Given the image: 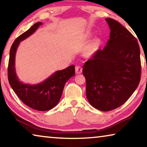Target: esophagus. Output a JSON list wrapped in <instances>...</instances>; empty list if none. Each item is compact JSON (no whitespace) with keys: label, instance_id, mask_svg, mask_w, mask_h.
Here are the masks:
<instances>
[{"label":"esophagus","instance_id":"esophagus-1","mask_svg":"<svg viewBox=\"0 0 147 147\" xmlns=\"http://www.w3.org/2000/svg\"><path fill=\"white\" fill-rule=\"evenodd\" d=\"M75 72L76 74H80L82 72V68L81 66L77 65L75 67Z\"/></svg>","mask_w":147,"mask_h":147}]
</instances>
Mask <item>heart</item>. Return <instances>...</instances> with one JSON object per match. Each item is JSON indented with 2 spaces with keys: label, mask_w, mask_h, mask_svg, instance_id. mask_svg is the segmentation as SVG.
<instances>
[{
  "label": "heart",
  "mask_w": 147,
  "mask_h": 147,
  "mask_svg": "<svg viewBox=\"0 0 147 147\" xmlns=\"http://www.w3.org/2000/svg\"><path fill=\"white\" fill-rule=\"evenodd\" d=\"M91 52H92V48L89 49L88 51V53H91Z\"/></svg>",
  "instance_id": "b5f03b06"
}]
</instances>
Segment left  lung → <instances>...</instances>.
I'll return each mask as SVG.
<instances>
[{
  "label": "left lung",
  "instance_id": "obj_1",
  "mask_svg": "<svg viewBox=\"0 0 147 147\" xmlns=\"http://www.w3.org/2000/svg\"><path fill=\"white\" fill-rule=\"evenodd\" d=\"M109 39L83 66L86 96L94 108L113 110L128 100L141 80L140 49L136 38L115 20L106 19Z\"/></svg>",
  "mask_w": 147,
  "mask_h": 147
}]
</instances>
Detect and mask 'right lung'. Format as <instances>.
<instances>
[{
	"mask_svg": "<svg viewBox=\"0 0 147 147\" xmlns=\"http://www.w3.org/2000/svg\"><path fill=\"white\" fill-rule=\"evenodd\" d=\"M42 23L34 24L17 38L11 47L8 67L9 83L20 100L26 106L38 111L49 110L58 104L66 82L75 74L74 65L56 71L46 80L36 85L24 84L19 80L15 71V56L20 41L28 38Z\"/></svg>",
	"mask_w": 147,
	"mask_h": 147,
	"instance_id": "add662e5",
	"label": "right lung"
}]
</instances>
